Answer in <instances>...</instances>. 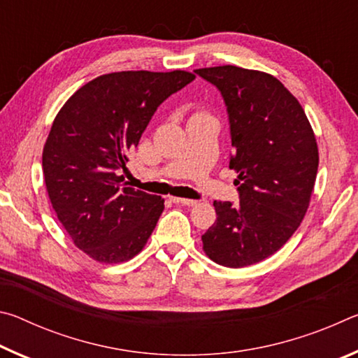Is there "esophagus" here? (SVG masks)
Here are the masks:
<instances>
[{
    "mask_svg": "<svg viewBox=\"0 0 358 358\" xmlns=\"http://www.w3.org/2000/svg\"><path fill=\"white\" fill-rule=\"evenodd\" d=\"M171 201L173 203H181V205H187V207H194L197 205V201H192V199H181V197H171Z\"/></svg>",
    "mask_w": 358,
    "mask_h": 358,
    "instance_id": "1",
    "label": "esophagus"
}]
</instances>
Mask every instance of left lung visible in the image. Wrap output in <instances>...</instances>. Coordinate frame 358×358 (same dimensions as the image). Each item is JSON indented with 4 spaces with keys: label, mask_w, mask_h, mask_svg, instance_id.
Masks as SVG:
<instances>
[{
    "label": "left lung",
    "mask_w": 358,
    "mask_h": 358,
    "mask_svg": "<svg viewBox=\"0 0 358 358\" xmlns=\"http://www.w3.org/2000/svg\"><path fill=\"white\" fill-rule=\"evenodd\" d=\"M226 104L229 167L237 171L238 203L215 201L216 221L202 235L216 264L240 268L275 254L299 229L310 205L319 153L305 112L265 72L216 66L194 71Z\"/></svg>",
    "instance_id": "1"
}]
</instances>
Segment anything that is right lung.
<instances>
[{
    "instance_id": "add662e5",
    "label": "right lung",
    "mask_w": 358,
    "mask_h": 358,
    "mask_svg": "<svg viewBox=\"0 0 358 358\" xmlns=\"http://www.w3.org/2000/svg\"><path fill=\"white\" fill-rule=\"evenodd\" d=\"M194 78L112 72L83 85L53 121L42 153L48 197L76 246L98 262L134 257L155 230L164 199L123 185L120 171L157 107Z\"/></svg>"
}]
</instances>
